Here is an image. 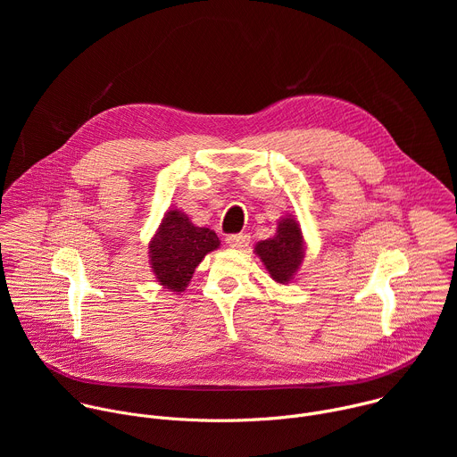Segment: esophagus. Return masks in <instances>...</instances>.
<instances>
[{
	"mask_svg": "<svg viewBox=\"0 0 457 457\" xmlns=\"http://www.w3.org/2000/svg\"><path fill=\"white\" fill-rule=\"evenodd\" d=\"M249 238H251V237H249L247 233L228 235V237H226V244H228L229 247H233V249H244V247H247Z\"/></svg>",
	"mask_w": 457,
	"mask_h": 457,
	"instance_id": "34e87169",
	"label": "esophagus"
}]
</instances>
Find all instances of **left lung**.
Listing matches in <instances>:
<instances>
[{
  "label": "left lung",
  "instance_id": "8db88e82",
  "mask_svg": "<svg viewBox=\"0 0 457 457\" xmlns=\"http://www.w3.org/2000/svg\"><path fill=\"white\" fill-rule=\"evenodd\" d=\"M303 237L295 217L287 215L278 222L277 235L268 240H260L254 253L262 260L271 278L278 284H289L303 260Z\"/></svg>",
  "mask_w": 457,
  "mask_h": 457
}]
</instances>
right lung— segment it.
Returning <instances> with one entry per match:
<instances>
[{"label": "right lung", "mask_w": 457, "mask_h": 457, "mask_svg": "<svg viewBox=\"0 0 457 457\" xmlns=\"http://www.w3.org/2000/svg\"><path fill=\"white\" fill-rule=\"evenodd\" d=\"M220 240L210 228L195 226L179 210H170L150 240V266L164 289L182 293L203 258L217 249Z\"/></svg>", "instance_id": "add662e5"}]
</instances>
